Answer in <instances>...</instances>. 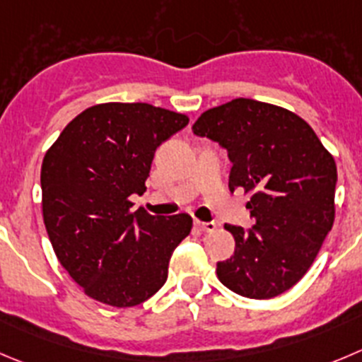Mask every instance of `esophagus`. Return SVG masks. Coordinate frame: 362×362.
I'll list each match as a JSON object with an SVG mask.
<instances>
[{
    "label": "esophagus",
    "instance_id": "1",
    "mask_svg": "<svg viewBox=\"0 0 362 362\" xmlns=\"http://www.w3.org/2000/svg\"><path fill=\"white\" fill-rule=\"evenodd\" d=\"M195 226H197L201 230H204V233H213V230L216 229L215 222H201V220H197V222H195Z\"/></svg>",
    "mask_w": 362,
    "mask_h": 362
}]
</instances>
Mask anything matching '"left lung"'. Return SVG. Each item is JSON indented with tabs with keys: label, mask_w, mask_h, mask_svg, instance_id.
<instances>
[{
	"label": "left lung",
	"mask_w": 362,
	"mask_h": 362,
	"mask_svg": "<svg viewBox=\"0 0 362 362\" xmlns=\"http://www.w3.org/2000/svg\"><path fill=\"white\" fill-rule=\"evenodd\" d=\"M227 151L229 190L250 195L252 229L226 223L235 254L216 263L223 286L242 297L272 298L305 275L329 230L338 170L332 154L297 113L238 98L209 108L192 126Z\"/></svg>",
	"instance_id": "obj_1"
}]
</instances>
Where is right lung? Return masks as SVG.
I'll return each mask as SVG.
<instances>
[{
	"mask_svg": "<svg viewBox=\"0 0 362 362\" xmlns=\"http://www.w3.org/2000/svg\"><path fill=\"white\" fill-rule=\"evenodd\" d=\"M188 124L147 103H103L81 112L47 149L40 170L42 216L54 254L85 295L133 308L165 284L192 216L133 209L154 153Z\"/></svg>",
	"mask_w": 362,
	"mask_h": 362,
	"instance_id": "add662e5",
	"label": "right lung"
}]
</instances>
